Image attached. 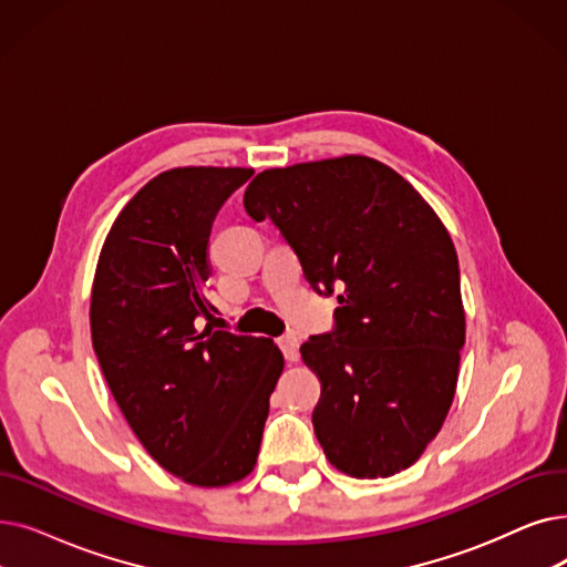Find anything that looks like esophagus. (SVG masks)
<instances>
[{"label": "esophagus", "mask_w": 567, "mask_h": 567, "mask_svg": "<svg viewBox=\"0 0 567 567\" xmlns=\"http://www.w3.org/2000/svg\"><path fill=\"white\" fill-rule=\"evenodd\" d=\"M278 344H280V350H282V354H285L287 361H297V359H299L301 342H299L297 336H282V338L278 340Z\"/></svg>", "instance_id": "esophagus-1"}]
</instances>
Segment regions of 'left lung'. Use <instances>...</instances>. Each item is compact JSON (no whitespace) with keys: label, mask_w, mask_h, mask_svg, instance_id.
Returning <instances> with one entry per match:
<instances>
[{"label":"left lung","mask_w":567,"mask_h":567,"mask_svg":"<svg viewBox=\"0 0 567 567\" xmlns=\"http://www.w3.org/2000/svg\"><path fill=\"white\" fill-rule=\"evenodd\" d=\"M270 217L322 293L336 329L301 344L322 382L315 435L357 480L391 477L424 454L452 408L465 312L458 257L435 210L386 164L344 155L266 168L243 196Z\"/></svg>","instance_id":"8db88e82"}]
</instances>
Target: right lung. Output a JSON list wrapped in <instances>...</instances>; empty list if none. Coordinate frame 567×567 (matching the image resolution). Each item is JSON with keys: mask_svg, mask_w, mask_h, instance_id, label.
<instances>
[{"mask_svg": "<svg viewBox=\"0 0 567 567\" xmlns=\"http://www.w3.org/2000/svg\"><path fill=\"white\" fill-rule=\"evenodd\" d=\"M255 174L181 166L120 210L96 261L92 348L117 408L164 471L229 486L255 471L268 399L285 368L270 338L215 331L208 238L217 210Z\"/></svg>", "mask_w": 567, "mask_h": 567, "instance_id": "1", "label": "right lung"}]
</instances>
